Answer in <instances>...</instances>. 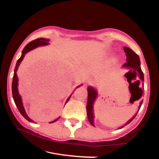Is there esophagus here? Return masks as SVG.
<instances>
[{
    "instance_id": "esophagus-1",
    "label": "esophagus",
    "mask_w": 159,
    "mask_h": 159,
    "mask_svg": "<svg viewBox=\"0 0 159 159\" xmlns=\"http://www.w3.org/2000/svg\"><path fill=\"white\" fill-rule=\"evenodd\" d=\"M91 83H92V82H91V81H88V84H90Z\"/></svg>"
}]
</instances>
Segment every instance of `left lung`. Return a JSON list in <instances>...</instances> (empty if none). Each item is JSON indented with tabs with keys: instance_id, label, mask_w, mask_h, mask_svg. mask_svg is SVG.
Returning <instances> with one entry per match:
<instances>
[{
	"instance_id": "left-lung-1",
	"label": "left lung",
	"mask_w": 159,
	"mask_h": 159,
	"mask_svg": "<svg viewBox=\"0 0 159 159\" xmlns=\"http://www.w3.org/2000/svg\"><path fill=\"white\" fill-rule=\"evenodd\" d=\"M124 52L125 53V55H126V63H125L123 64V66L128 67V68L130 69L129 71H134L136 72V74L138 73L139 75V77L142 81H144L143 78V73L142 72L141 68H140V61L139 56L136 54L135 52H133L131 48H128V47H124ZM87 91H88V98H87V117H88L89 121L91 125H93V102L96 99V96H97V93L95 89L91 87H88L87 88ZM142 102L143 101L140 102L139 109L140 110V106H141ZM137 114L134 115V116L129 120L128 123L125 124V125H128L134 120V118L136 116ZM123 127H121L120 129H122Z\"/></svg>"
}]
</instances>
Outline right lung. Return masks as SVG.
Wrapping results in <instances>:
<instances>
[{
	"instance_id": "right-lung-1",
	"label": "right lung",
	"mask_w": 159,
	"mask_h": 159,
	"mask_svg": "<svg viewBox=\"0 0 159 159\" xmlns=\"http://www.w3.org/2000/svg\"><path fill=\"white\" fill-rule=\"evenodd\" d=\"M48 41H49L48 39H44V38H39V39H34V40H33V41L30 42V43H29L28 44H27L26 46L25 47V48L23 49L22 54H21V57H20L19 60H18L17 63H16L15 70H14L13 79H12V97H13L14 102H15L16 107H17L18 109H19V112L21 113V114L24 117H25L27 120H28L29 122H34V121H33V120L30 119V118L28 116H27L26 112H25V109H24V107H23V105H22V102H21V96H20L19 92H18V77H17V74H16V71H17L18 67H19L20 63H21V61L23 60L24 57H25V54H26V53L30 52V51L32 50V49L36 48V47L40 46V45H45L48 44ZM80 87V86H78V87ZM78 87H77V88H78ZM70 96H69V97L67 98L66 102L69 101ZM59 118H57V119L54 120V121L52 122V123H54V122H56L57 120L59 119Z\"/></svg>"
}]
</instances>
